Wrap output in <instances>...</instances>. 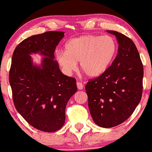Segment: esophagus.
<instances>
[{"label": "esophagus", "mask_w": 152, "mask_h": 152, "mask_svg": "<svg viewBox=\"0 0 152 152\" xmlns=\"http://www.w3.org/2000/svg\"><path fill=\"white\" fill-rule=\"evenodd\" d=\"M77 88L79 90H82L83 88V84L81 82H77Z\"/></svg>", "instance_id": "esophagus-1"}]
</instances>
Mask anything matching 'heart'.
Segmentation results:
<instances>
[{"label":"heart","mask_w":152,"mask_h":152,"mask_svg":"<svg viewBox=\"0 0 152 152\" xmlns=\"http://www.w3.org/2000/svg\"><path fill=\"white\" fill-rule=\"evenodd\" d=\"M66 50L56 51V58L64 71L69 74L80 61L81 70L91 77L101 75L110 66L117 53V42L110 36L86 35L71 39Z\"/></svg>","instance_id":"obj_1"}]
</instances>
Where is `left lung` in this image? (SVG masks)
<instances>
[{"label":"left lung","instance_id":"left-lung-1","mask_svg":"<svg viewBox=\"0 0 152 152\" xmlns=\"http://www.w3.org/2000/svg\"><path fill=\"white\" fill-rule=\"evenodd\" d=\"M118 54L103 74L86 85L88 103L95 124L104 128L117 126L133 113L143 93V66L131 39L114 31Z\"/></svg>","mask_w":152,"mask_h":152}]
</instances>
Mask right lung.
Segmentation results:
<instances>
[{"label":"right lung","mask_w":152,"mask_h":152,"mask_svg":"<svg viewBox=\"0 0 152 152\" xmlns=\"http://www.w3.org/2000/svg\"><path fill=\"white\" fill-rule=\"evenodd\" d=\"M64 37L61 31H47L26 39L16 47L9 70L14 104L29 124L53 132L63 126L69 99L77 91L75 78L61 72L54 52ZM46 57L42 66L32 65L29 54Z\"/></svg>","instance_id":"1"}]
</instances>
